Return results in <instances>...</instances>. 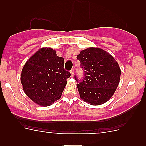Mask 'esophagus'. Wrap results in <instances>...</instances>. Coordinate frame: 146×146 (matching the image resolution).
Segmentation results:
<instances>
[{"label":"esophagus","instance_id":"1","mask_svg":"<svg viewBox=\"0 0 146 146\" xmlns=\"http://www.w3.org/2000/svg\"><path fill=\"white\" fill-rule=\"evenodd\" d=\"M70 72H71V74H72V77H73V76H74V69H71Z\"/></svg>","mask_w":146,"mask_h":146}]
</instances>
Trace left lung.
I'll return each instance as SVG.
<instances>
[{
  "instance_id": "obj_1",
  "label": "left lung",
  "mask_w": 146,
  "mask_h": 146,
  "mask_svg": "<svg viewBox=\"0 0 146 146\" xmlns=\"http://www.w3.org/2000/svg\"><path fill=\"white\" fill-rule=\"evenodd\" d=\"M84 71L81 80L74 75L80 98L92 105L108 102L118 86L121 69L114 58L99 48L91 47L77 55Z\"/></svg>"
}]
</instances>
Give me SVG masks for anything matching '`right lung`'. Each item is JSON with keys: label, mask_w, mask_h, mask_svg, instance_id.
Segmentation results:
<instances>
[{"label": "right lung", "mask_w": 146, "mask_h": 146, "mask_svg": "<svg viewBox=\"0 0 146 146\" xmlns=\"http://www.w3.org/2000/svg\"><path fill=\"white\" fill-rule=\"evenodd\" d=\"M70 72L64 59L51 48H42L26 62L21 74L25 94L34 102L49 106L61 96Z\"/></svg>", "instance_id": "add662e5"}]
</instances>
